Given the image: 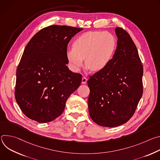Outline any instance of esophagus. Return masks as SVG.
I'll return each mask as SVG.
<instances>
[{
  "instance_id": "esophagus-1",
  "label": "esophagus",
  "mask_w": 160,
  "mask_h": 160,
  "mask_svg": "<svg viewBox=\"0 0 160 160\" xmlns=\"http://www.w3.org/2000/svg\"><path fill=\"white\" fill-rule=\"evenodd\" d=\"M87 81V78L86 77H83L82 79V83L85 84V83H86Z\"/></svg>"
}]
</instances>
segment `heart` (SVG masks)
I'll return each mask as SVG.
<instances>
[{
  "label": "heart",
  "instance_id": "b5f03b06",
  "mask_svg": "<svg viewBox=\"0 0 160 160\" xmlns=\"http://www.w3.org/2000/svg\"><path fill=\"white\" fill-rule=\"evenodd\" d=\"M116 47V40L109 32H88L79 36L72 44L67 58L72 67L78 70L85 59L87 69L99 72L107 66Z\"/></svg>",
  "mask_w": 160,
  "mask_h": 160
}]
</instances>
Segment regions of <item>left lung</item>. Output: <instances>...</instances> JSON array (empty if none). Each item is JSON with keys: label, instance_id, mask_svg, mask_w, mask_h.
Listing matches in <instances>:
<instances>
[{"label": "left lung", "instance_id": "1", "mask_svg": "<svg viewBox=\"0 0 160 160\" xmlns=\"http://www.w3.org/2000/svg\"><path fill=\"white\" fill-rule=\"evenodd\" d=\"M117 47L104 70L89 77V115L98 125L115 127L133 115L143 93V66L132 38L117 27Z\"/></svg>", "mask_w": 160, "mask_h": 160}]
</instances>
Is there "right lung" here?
I'll use <instances>...</instances> for the list:
<instances>
[{"label":"right lung","instance_id":"1","mask_svg":"<svg viewBox=\"0 0 160 160\" xmlns=\"http://www.w3.org/2000/svg\"><path fill=\"white\" fill-rule=\"evenodd\" d=\"M83 28L50 25L29 41L16 71L15 98L22 112L39 123L55 120L69 96L78 88L82 75L66 66L68 44Z\"/></svg>","mask_w":160,"mask_h":160}]
</instances>
